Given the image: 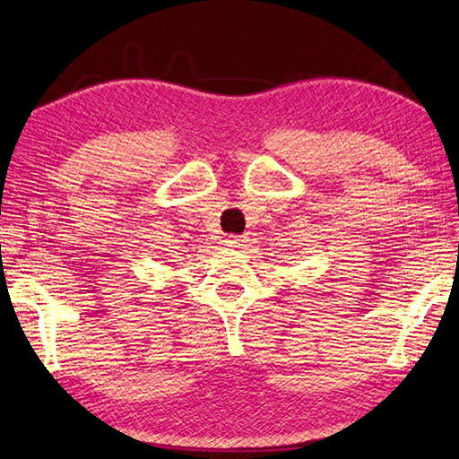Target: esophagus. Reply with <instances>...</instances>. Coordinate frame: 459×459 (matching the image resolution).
<instances>
[{"mask_svg": "<svg viewBox=\"0 0 459 459\" xmlns=\"http://www.w3.org/2000/svg\"><path fill=\"white\" fill-rule=\"evenodd\" d=\"M245 237H227L224 238V245H227L229 248H242L245 247Z\"/></svg>", "mask_w": 459, "mask_h": 459, "instance_id": "34e87169", "label": "esophagus"}]
</instances>
